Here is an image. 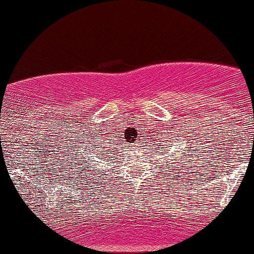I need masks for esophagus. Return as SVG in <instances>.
<instances>
[{"label": "esophagus", "mask_w": 254, "mask_h": 254, "mask_svg": "<svg viewBox=\"0 0 254 254\" xmlns=\"http://www.w3.org/2000/svg\"><path fill=\"white\" fill-rule=\"evenodd\" d=\"M135 145H136V143H135Z\"/></svg>", "instance_id": "34e87169"}]
</instances>
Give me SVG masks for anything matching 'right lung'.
I'll return each mask as SVG.
<instances>
[{
	"instance_id": "1",
	"label": "right lung",
	"mask_w": 254,
	"mask_h": 254,
	"mask_svg": "<svg viewBox=\"0 0 254 254\" xmlns=\"http://www.w3.org/2000/svg\"><path fill=\"white\" fill-rule=\"evenodd\" d=\"M95 142H93V143H94V145H89V147H93V148H95V149H97V153L99 154V155H103V154L105 153V151H107L109 150V148H111V144H110V147H107L106 145V143L107 142H104V143H101V142H98V139H94ZM101 144H105V146H101ZM70 160V166L72 167V170H76V168H75V166H78V160H75V164H74V161H72V159H69ZM77 162L78 164H76V162ZM81 164L83 165V160H81ZM90 167H88L87 168V170H89ZM84 171V170H83ZM75 172L76 171H74V174H75Z\"/></svg>"
}]
</instances>
